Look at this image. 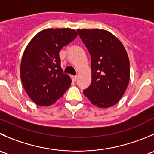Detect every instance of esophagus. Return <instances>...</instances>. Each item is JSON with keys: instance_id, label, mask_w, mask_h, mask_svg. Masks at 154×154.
<instances>
[{"instance_id": "1", "label": "esophagus", "mask_w": 154, "mask_h": 154, "mask_svg": "<svg viewBox=\"0 0 154 154\" xmlns=\"http://www.w3.org/2000/svg\"><path fill=\"white\" fill-rule=\"evenodd\" d=\"M71 78H72L73 81L76 82L77 80V76H72V77H71Z\"/></svg>"}]
</instances>
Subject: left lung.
Wrapping results in <instances>:
<instances>
[{
  "label": "left lung",
  "mask_w": 154,
  "mask_h": 154,
  "mask_svg": "<svg viewBox=\"0 0 154 154\" xmlns=\"http://www.w3.org/2000/svg\"><path fill=\"white\" fill-rule=\"evenodd\" d=\"M91 57L92 82L83 94L93 105L107 108L124 94L130 78L126 50L117 37L103 29H77Z\"/></svg>",
  "instance_id": "obj_1"
}]
</instances>
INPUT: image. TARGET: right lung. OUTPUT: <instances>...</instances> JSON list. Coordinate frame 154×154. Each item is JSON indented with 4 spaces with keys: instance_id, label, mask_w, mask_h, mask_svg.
<instances>
[{
    "instance_id": "1",
    "label": "right lung",
    "mask_w": 154,
    "mask_h": 154,
    "mask_svg": "<svg viewBox=\"0 0 154 154\" xmlns=\"http://www.w3.org/2000/svg\"><path fill=\"white\" fill-rule=\"evenodd\" d=\"M77 36L71 28H47L37 33L24 51L20 76L25 92L36 104L56 103L71 86L60 65L61 49Z\"/></svg>"
}]
</instances>
